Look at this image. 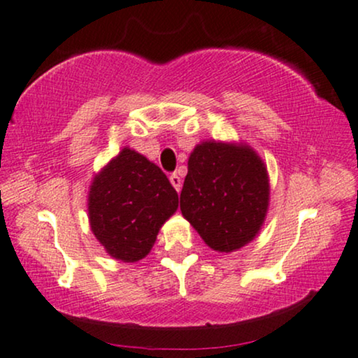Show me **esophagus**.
<instances>
[{
    "label": "esophagus",
    "mask_w": 358,
    "mask_h": 358,
    "mask_svg": "<svg viewBox=\"0 0 358 358\" xmlns=\"http://www.w3.org/2000/svg\"><path fill=\"white\" fill-rule=\"evenodd\" d=\"M170 183L173 185V188L176 189V192H180V189H182V178H180L176 173L170 175Z\"/></svg>",
    "instance_id": "obj_1"
}]
</instances>
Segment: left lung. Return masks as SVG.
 Listing matches in <instances>:
<instances>
[{"mask_svg": "<svg viewBox=\"0 0 358 358\" xmlns=\"http://www.w3.org/2000/svg\"><path fill=\"white\" fill-rule=\"evenodd\" d=\"M268 205V170L250 145L210 140L194 147L180 210L211 250L231 252L252 241Z\"/></svg>", "mask_w": 358, "mask_h": 358, "instance_id": "obj_1", "label": "left lung"}]
</instances>
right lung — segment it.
Returning <instances> with one entry per match:
<instances>
[{
  "instance_id": "obj_1",
  "label": "right lung",
  "mask_w": 358,
  "mask_h": 358,
  "mask_svg": "<svg viewBox=\"0 0 358 358\" xmlns=\"http://www.w3.org/2000/svg\"><path fill=\"white\" fill-rule=\"evenodd\" d=\"M87 205L90 229L108 255L135 262L150 252L178 194L155 164L125 147L94 176Z\"/></svg>"
}]
</instances>
